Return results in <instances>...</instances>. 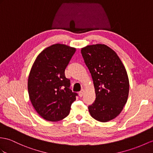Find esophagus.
<instances>
[{"mask_svg": "<svg viewBox=\"0 0 153 153\" xmlns=\"http://www.w3.org/2000/svg\"><path fill=\"white\" fill-rule=\"evenodd\" d=\"M84 93H85L84 89H82V90L79 92V96L80 97H82L84 95Z\"/></svg>", "mask_w": 153, "mask_h": 153, "instance_id": "obj_1", "label": "esophagus"}]
</instances>
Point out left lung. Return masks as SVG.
<instances>
[{
	"label": "left lung",
	"mask_w": 153,
	"mask_h": 153,
	"mask_svg": "<svg viewBox=\"0 0 153 153\" xmlns=\"http://www.w3.org/2000/svg\"><path fill=\"white\" fill-rule=\"evenodd\" d=\"M81 53L91 74L96 99L88 106L93 118L100 122L114 120L127 101L129 81L125 66L115 52L104 44L88 45Z\"/></svg>",
	"instance_id": "left-lung-1"
}]
</instances>
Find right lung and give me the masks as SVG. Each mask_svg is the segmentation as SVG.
I'll return each instance as SVG.
<instances>
[{
    "label": "right lung",
    "instance_id": "add662e5",
    "mask_svg": "<svg viewBox=\"0 0 153 153\" xmlns=\"http://www.w3.org/2000/svg\"><path fill=\"white\" fill-rule=\"evenodd\" d=\"M76 48L54 44L41 53L32 67L28 80L29 97L41 117L58 121L69 114L71 106L78 94L70 88L65 75Z\"/></svg>",
    "mask_w": 153,
    "mask_h": 153
}]
</instances>
